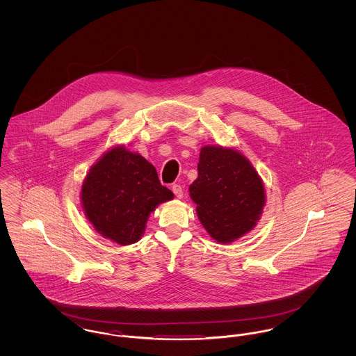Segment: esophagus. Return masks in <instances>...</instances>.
<instances>
[{"label":"esophagus","instance_id":"1","mask_svg":"<svg viewBox=\"0 0 356 356\" xmlns=\"http://www.w3.org/2000/svg\"><path fill=\"white\" fill-rule=\"evenodd\" d=\"M172 192L175 193V196H176L177 199H181V197H183V195H184V192H183V188L179 186V184H175V186H172Z\"/></svg>","mask_w":356,"mask_h":356}]
</instances>
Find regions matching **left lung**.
Masks as SVG:
<instances>
[{"instance_id": "1", "label": "left lung", "mask_w": 356, "mask_h": 356, "mask_svg": "<svg viewBox=\"0 0 356 356\" xmlns=\"http://www.w3.org/2000/svg\"><path fill=\"white\" fill-rule=\"evenodd\" d=\"M197 170L189 196L209 236L228 244L248 234L266 205L264 184L251 161L235 148L205 145Z\"/></svg>"}]
</instances>
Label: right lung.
Returning <instances> with one entry per match:
<instances>
[{"mask_svg":"<svg viewBox=\"0 0 356 356\" xmlns=\"http://www.w3.org/2000/svg\"><path fill=\"white\" fill-rule=\"evenodd\" d=\"M81 205L95 231L120 245L138 241L157 205L173 199L156 168L141 154L116 145L86 173Z\"/></svg>","mask_w":356,"mask_h":356,"instance_id":"add662e5","label":"right lung"}]
</instances>
